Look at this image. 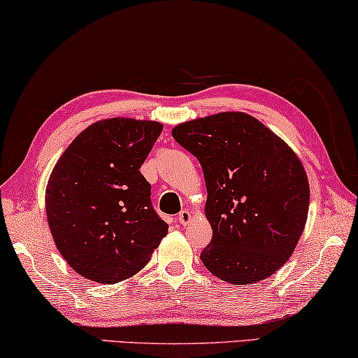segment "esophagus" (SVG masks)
I'll use <instances>...</instances> for the list:
<instances>
[{"label": "esophagus", "mask_w": 358, "mask_h": 358, "mask_svg": "<svg viewBox=\"0 0 358 358\" xmlns=\"http://www.w3.org/2000/svg\"><path fill=\"white\" fill-rule=\"evenodd\" d=\"M192 220V215H191V212L189 210H181V212L178 213V223L180 224H183V226H186L189 223V221Z\"/></svg>", "instance_id": "1"}]
</instances>
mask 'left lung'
<instances>
[{
    "mask_svg": "<svg viewBox=\"0 0 358 358\" xmlns=\"http://www.w3.org/2000/svg\"><path fill=\"white\" fill-rule=\"evenodd\" d=\"M173 138L199 161L213 236L206 268L250 285L292 257L308 220L309 181L299 157L258 119L226 111L178 124Z\"/></svg>",
    "mask_w": 358,
    "mask_h": 358,
    "instance_id": "left-lung-1",
    "label": "left lung"
}]
</instances>
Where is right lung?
Returning <instances> with one entry per match:
<instances>
[{
  "label": "right lung",
  "mask_w": 358,
  "mask_h": 358,
  "mask_svg": "<svg viewBox=\"0 0 358 358\" xmlns=\"http://www.w3.org/2000/svg\"><path fill=\"white\" fill-rule=\"evenodd\" d=\"M161 132L156 121L103 119L57 161L46 215L57 248L79 275L106 285L126 280L148 264L167 234L140 172Z\"/></svg>",
  "instance_id": "add662e5"
}]
</instances>
